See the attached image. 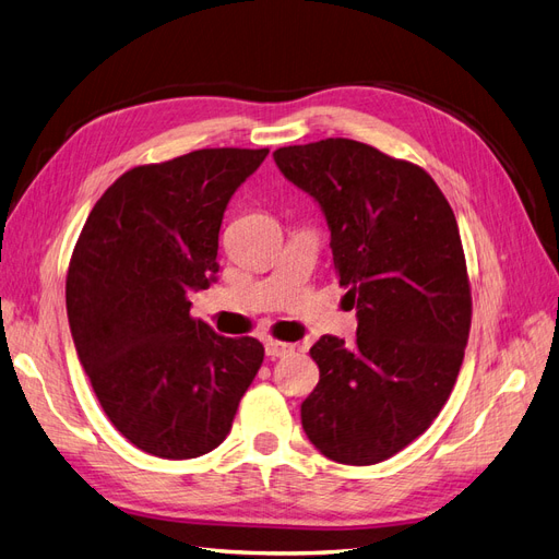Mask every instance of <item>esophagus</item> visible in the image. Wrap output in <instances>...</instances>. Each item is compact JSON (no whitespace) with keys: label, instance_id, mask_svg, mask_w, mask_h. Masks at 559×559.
I'll use <instances>...</instances> for the list:
<instances>
[{"label":"esophagus","instance_id":"esophagus-1","mask_svg":"<svg viewBox=\"0 0 559 559\" xmlns=\"http://www.w3.org/2000/svg\"><path fill=\"white\" fill-rule=\"evenodd\" d=\"M294 349V345L289 343H280V341H267L265 343V354L270 359H280V357H286Z\"/></svg>","mask_w":559,"mask_h":559}]
</instances>
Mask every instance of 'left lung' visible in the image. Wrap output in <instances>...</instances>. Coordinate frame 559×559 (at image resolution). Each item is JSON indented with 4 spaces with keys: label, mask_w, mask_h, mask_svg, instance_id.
Listing matches in <instances>:
<instances>
[{
    "label": "left lung",
    "mask_w": 559,
    "mask_h": 559,
    "mask_svg": "<svg viewBox=\"0 0 559 559\" xmlns=\"http://www.w3.org/2000/svg\"><path fill=\"white\" fill-rule=\"evenodd\" d=\"M282 175L326 214L357 341L321 335L300 419L333 462L370 466L425 433L452 394L471 331V282L454 212L411 160L345 138L282 146Z\"/></svg>",
    "instance_id": "left-lung-1"
}]
</instances>
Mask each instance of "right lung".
I'll return each instance as SVG.
<instances>
[{
	"instance_id": "right-lung-1",
	"label": "right lung",
	"mask_w": 559,
	"mask_h": 559,
	"mask_svg": "<svg viewBox=\"0 0 559 559\" xmlns=\"http://www.w3.org/2000/svg\"><path fill=\"white\" fill-rule=\"evenodd\" d=\"M267 148H198L138 165L95 202L67 270L79 361L111 425L163 460L224 443L265 349L191 314L218 273L230 195Z\"/></svg>"
}]
</instances>
